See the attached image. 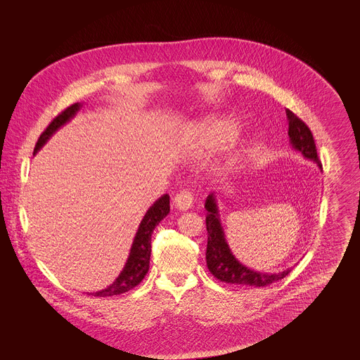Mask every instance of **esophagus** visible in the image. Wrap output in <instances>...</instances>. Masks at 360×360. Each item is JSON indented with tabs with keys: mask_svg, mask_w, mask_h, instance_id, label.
Instances as JSON below:
<instances>
[{
	"mask_svg": "<svg viewBox=\"0 0 360 360\" xmlns=\"http://www.w3.org/2000/svg\"><path fill=\"white\" fill-rule=\"evenodd\" d=\"M174 206L178 210L186 212L193 206V195L190 191H182L174 197Z\"/></svg>",
	"mask_w": 360,
	"mask_h": 360,
	"instance_id": "obj_1",
	"label": "esophagus"
}]
</instances>
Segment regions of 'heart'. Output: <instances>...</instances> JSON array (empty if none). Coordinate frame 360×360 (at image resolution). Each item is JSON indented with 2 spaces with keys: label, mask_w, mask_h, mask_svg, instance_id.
<instances>
[{
  "label": "heart",
  "mask_w": 360,
  "mask_h": 360,
  "mask_svg": "<svg viewBox=\"0 0 360 360\" xmlns=\"http://www.w3.org/2000/svg\"><path fill=\"white\" fill-rule=\"evenodd\" d=\"M236 135V124L229 119L209 117L197 122L186 131V148L193 155H201L207 151L221 148L226 141ZM235 151V150H233ZM236 153L226 155L217 166L219 172H228L236 163Z\"/></svg>",
  "instance_id": "b5f03b06"
}]
</instances>
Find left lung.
Listing matches in <instances>:
<instances>
[{
  "instance_id": "obj_1",
  "label": "left lung",
  "mask_w": 360,
  "mask_h": 360,
  "mask_svg": "<svg viewBox=\"0 0 360 360\" xmlns=\"http://www.w3.org/2000/svg\"><path fill=\"white\" fill-rule=\"evenodd\" d=\"M286 117L289 124V140L291 148L298 151L305 159L316 163L317 167L323 172L321 162L317 156V148L314 139L308 128V125L300 120L291 110L286 109ZM206 231H207V247H206V266L209 271L219 281L251 288L269 286L279 279L285 278L291 271V267L283 271H259L243 264L229 248V244L225 239L223 223L220 219V210L217 204L216 193H210L206 197Z\"/></svg>"
}]
</instances>
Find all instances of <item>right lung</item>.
Listing matches in <instances>:
<instances>
[{"instance_id":"add662e5","label":"right lung","mask_w":360,"mask_h":360,"mask_svg":"<svg viewBox=\"0 0 360 360\" xmlns=\"http://www.w3.org/2000/svg\"><path fill=\"white\" fill-rule=\"evenodd\" d=\"M82 106L84 103H74L66 110H63L58 117H55L51 124L47 127V129L41 134V136L39 137L34 147V155L40 151V148L51 139L52 135L58 129H60L63 125H66L68 122L72 120ZM169 212H170V195L163 194L148 207V210L146 212V214L143 216L141 221L139 224L136 235L134 238L131 250H129V255L119 276L113 281V283H110L103 290L87 292V294H91L94 297H112L136 288L150 269L151 235L154 232L155 226L169 214Z\"/></svg>"}]
</instances>
